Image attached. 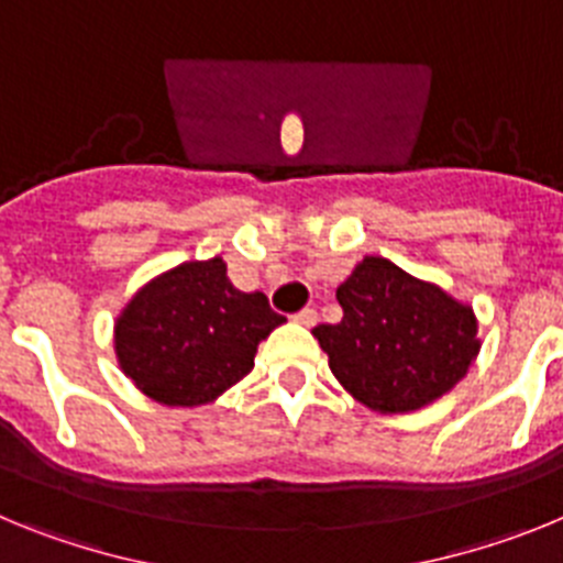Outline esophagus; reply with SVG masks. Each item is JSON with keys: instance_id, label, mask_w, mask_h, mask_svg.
Returning a JSON list of instances; mask_svg holds the SVG:
<instances>
[{"instance_id": "1", "label": "esophagus", "mask_w": 563, "mask_h": 563, "mask_svg": "<svg viewBox=\"0 0 563 563\" xmlns=\"http://www.w3.org/2000/svg\"><path fill=\"white\" fill-rule=\"evenodd\" d=\"M292 321H296V324H301V327H316L318 312L312 310V307H305V310L296 312V316H292Z\"/></svg>"}]
</instances>
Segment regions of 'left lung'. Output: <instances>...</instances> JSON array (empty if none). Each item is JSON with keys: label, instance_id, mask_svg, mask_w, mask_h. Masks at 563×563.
Wrapping results in <instances>:
<instances>
[{"label": "left lung", "instance_id": "left-lung-1", "mask_svg": "<svg viewBox=\"0 0 563 563\" xmlns=\"http://www.w3.org/2000/svg\"><path fill=\"white\" fill-rule=\"evenodd\" d=\"M343 318L312 335L343 389L380 415L451 391L479 355L474 307L383 256H363L335 290Z\"/></svg>", "mask_w": 563, "mask_h": 563}]
</instances>
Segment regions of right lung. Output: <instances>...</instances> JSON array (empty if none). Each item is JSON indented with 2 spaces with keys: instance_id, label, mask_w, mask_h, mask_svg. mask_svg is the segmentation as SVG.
Here are the masks:
<instances>
[{
  "instance_id": "add662e5",
  "label": "right lung",
  "mask_w": 563,
  "mask_h": 563,
  "mask_svg": "<svg viewBox=\"0 0 563 563\" xmlns=\"http://www.w3.org/2000/svg\"><path fill=\"white\" fill-rule=\"evenodd\" d=\"M278 324L285 318L265 292L231 285L222 256L183 262L129 298L114 321V355L143 395L194 409L242 380Z\"/></svg>"
}]
</instances>
